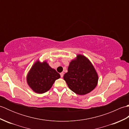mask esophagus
<instances>
[{"label": "esophagus", "instance_id": "esophagus-1", "mask_svg": "<svg viewBox=\"0 0 129 129\" xmlns=\"http://www.w3.org/2000/svg\"><path fill=\"white\" fill-rule=\"evenodd\" d=\"M60 74V76H61V78H62L63 76H64V73H61Z\"/></svg>", "mask_w": 129, "mask_h": 129}]
</instances>
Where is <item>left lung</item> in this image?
<instances>
[{
    "label": "left lung",
    "instance_id": "8db88e82",
    "mask_svg": "<svg viewBox=\"0 0 129 129\" xmlns=\"http://www.w3.org/2000/svg\"><path fill=\"white\" fill-rule=\"evenodd\" d=\"M69 89L78 95H85L91 91L98 81L96 72L86 57L78 55L70 62L68 73L64 75Z\"/></svg>",
    "mask_w": 129,
    "mask_h": 129
}]
</instances>
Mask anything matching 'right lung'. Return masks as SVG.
Returning <instances> with one entry per match:
<instances>
[{"label":"right lung","instance_id":"obj_1","mask_svg":"<svg viewBox=\"0 0 129 129\" xmlns=\"http://www.w3.org/2000/svg\"><path fill=\"white\" fill-rule=\"evenodd\" d=\"M60 75L55 70L44 61H37L29 71L27 76V83L32 90L39 94L44 93L50 89L54 81Z\"/></svg>","mask_w":129,"mask_h":129}]
</instances>
